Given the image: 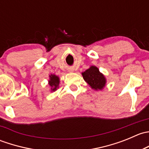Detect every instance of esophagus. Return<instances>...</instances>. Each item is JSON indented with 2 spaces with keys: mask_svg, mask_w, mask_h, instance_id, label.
I'll list each match as a JSON object with an SVG mask.
<instances>
[{
  "mask_svg": "<svg viewBox=\"0 0 149 149\" xmlns=\"http://www.w3.org/2000/svg\"><path fill=\"white\" fill-rule=\"evenodd\" d=\"M68 71H69V72H70V73H71V72H73V69H69Z\"/></svg>",
  "mask_w": 149,
  "mask_h": 149,
  "instance_id": "34e87169",
  "label": "esophagus"
}]
</instances>
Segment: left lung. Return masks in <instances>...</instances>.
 Returning a JSON list of instances; mask_svg holds the SVG:
<instances>
[{"label": "left lung", "instance_id": "8db88e82", "mask_svg": "<svg viewBox=\"0 0 149 149\" xmlns=\"http://www.w3.org/2000/svg\"><path fill=\"white\" fill-rule=\"evenodd\" d=\"M81 74L84 81L92 89L95 91L102 90L106 86V77L96 66H90L89 68L83 72Z\"/></svg>", "mask_w": 149, "mask_h": 149}]
</instances>
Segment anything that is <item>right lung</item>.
Wrapping results in <instances>:
<instances>
[{"instance_id": "right-lung-1", "label": "right lung", "mask_w": 149, "mask_h": 149, "mask_svg": "<svg viewBox=\"0 0 149 149\" xmlns=\"http://www.w3.org/2000/svg\"><path fill=\"white\" fill-rule=\"evenodd\" d=\"M49 79L48 80V85L49 87V91L51 92H53L59 88L60 78L55 74L49 75Z\"/></svg>"}]
</instances>
